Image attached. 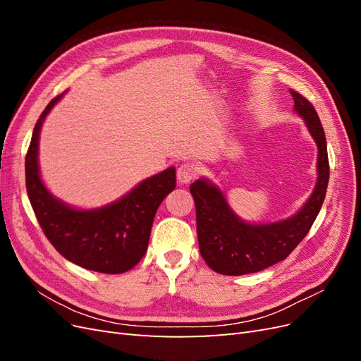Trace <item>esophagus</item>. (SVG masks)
Masks as SVG:
<instances>
[{
	"mask_svg": "<svg viewBox=\"0 0 361 361\" xmlns=\"http://www.w3.org/2000/svg\"><path fill=\"white\" fill-rule=\"evenodd\" d=\"M199 167L195 166L194 162H183L182 166L178 169V180L182 185L190 183L192 179H195V176L199 174Z\"/></svg>",
	"mask_w": 361,
	"mask_h": 361,
	"instance_id": "1",
	"label": "esophagus"
}]
</instances>
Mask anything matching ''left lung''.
Here are the masks:
<instances>
[{"instance_id":"1","label":"left lung","mask_w":361,"mask_h":361,"mask_svg":"<svg viewBox=\"0 0 361 361\" xmlns=\"http://www.w3.org/2000/svg\"><path fill=\"white\" fill-rule=\"evenodd\" d=\"M290 94L295 113L304 120L318 146V179L297 214L274 223H247L235 214L223 191L209 179L200 178L191 183L200 255L218 274H250L285 260L309 233L321 211L330 178L325 134L313 105L297 92L290 90Z\"/></svg>"}]
</instances>
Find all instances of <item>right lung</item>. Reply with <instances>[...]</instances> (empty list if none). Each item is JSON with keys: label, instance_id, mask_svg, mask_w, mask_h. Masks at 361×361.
<instances>
[{"label": "right lung", "instance_id": "add662e5", "mask_svg": "<svg viewBox=\"0 0 361 361\" xmlns=\"http://www.w3.org/2000/svg\"><path fill=\"white\" fill-rule=\"evenodd\" d=\"M64 93L47 105L32 130L25 158L28 199L42 231L63 257L85 269L122 274L146 255L158 207L176 188V169L141 180L123 197L94 209H78L57 199L40 178L39 138L47 116Z\"/></svg>", "mask_w": 361, "mask_h": 361}]
</instances>
